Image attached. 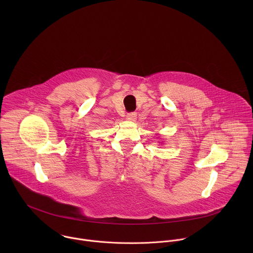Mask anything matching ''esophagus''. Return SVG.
Masks as SVG:
<instances>
[{
    "label": "esophagus",
    "mask_w": 253,
    "mask_h": 253,
    "mask_svg": "<svg viewBox=\"0 0 253 253\" xmlns=\"http://www.w3.org/2000/svg\"><path fill=\"white\" fill-rule=\"evenodd\" d=\"M136 117H137V113H136V112H129V113H127V115H126L127 120H130V121H135Z\"/></svg>",
    "instance_id": "esophagus-1"
}]
</instances>
